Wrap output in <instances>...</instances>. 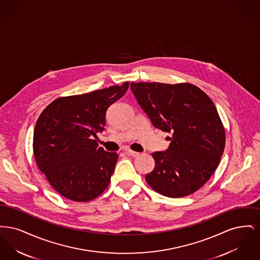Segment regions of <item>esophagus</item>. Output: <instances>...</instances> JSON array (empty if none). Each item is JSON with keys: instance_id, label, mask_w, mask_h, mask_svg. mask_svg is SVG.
<instances>
[{"instance_id": "1", "label": "esophagus", "mask_w": 260, "mask_h": 260, "mask_svg": "<svg viewBox=\"0 0 260 260\" xmlns=\"http://www.w3.org/2000/svg\"><path fill=\"white\" fill-rule=\"evenodd\" d=\"M125 154H126V155H129V156H133V157H137V156L139 155V153H138V152L133 151V150H129V149L125 150Z\"/></svg>"}]
</instances>
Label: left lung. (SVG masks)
Instances as JSON below:
<instances>
[{
    "mask_svg": "<svg viewBox=\"0 0 260 260\" xmlns=\"http://www.w3.org/2000/svg\"><path fill=\"white\" fill-rule=\"evenodd\" d=\"M131 88L153 125L171 144L154 152L149 186L164 196L185 197L199 190L216 170L225 146V131L212 100L198 87L183 84L131 83Z\"/></svg>",
    "mask_w": 260,
    "mask_h": 260,
    "instance_id": "obj_1",
    "label": "left lung"
}]
</instances>
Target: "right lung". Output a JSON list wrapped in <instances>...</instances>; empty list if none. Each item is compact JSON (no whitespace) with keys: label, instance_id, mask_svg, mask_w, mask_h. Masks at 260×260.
Returning <instances> with one entry per match:
<instances>
[{"label":"right lung","instance_id":"1","mask_svg":"<svg viewBox=\"0 0 260 260\" xmlns=\"http://www.w3.org/2000/svg\"><path fill=\"white\" fill-rule=\"evenodd\" d=\"M128 82L85 94L53 100L38 118L33 151L38 168L65 198L88 202L109 185L117 153L99 147L98 133L105 125L106 111L121 99Z\"/></svg>","mask_w":260,"mask_h":260}]
</instances>
